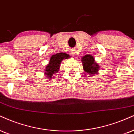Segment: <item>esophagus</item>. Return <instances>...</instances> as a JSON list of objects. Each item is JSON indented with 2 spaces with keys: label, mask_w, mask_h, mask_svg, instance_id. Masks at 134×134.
<instances>
[{
  "label": "esophagus",
  "mask_w": 134,
  "mask_h": 134,
  "mask_svg": "<svg viewBox=\"0 0 134 134\" xmlns=\"http://www.w3.org/2000/svg\"><path fill=\"white\" fill-rule=\"evenodd\" d=\"M72 55H73V57H76V56H77V53L73 52V53H72Z\"/></svg>",
  "instance_id": "34e87169"
}]
</instances>
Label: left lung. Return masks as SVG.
Returning <instances> with one entry per match:
<instances>
[{
  "instance_id": "left-lung-1",
  "label": "left lung",
  "mask_w": 134,
  "mask_h": 134,
  "mask_svg": "<svg viewBox=\"0 0 134 134\" xmlns=\"http://www.w3.org/2000/svg\"><path fill=\"white\" fill-rule=\"evenodd\" d=\"M81 61L82 62L83 70L89 75L96 74L99 70V65L95 62L92 55H86L82 57Z\"/></svg>"
}]
</instances>
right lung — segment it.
Listing matches in <instances>:
<instances>
[{"mask_svg": "<svg viewBox=\"0 0 134 134\" xmlns=\"http://www.w3.org/2000/svg\"><path fill=\"white\" fill-rule=\"evenodd\" d=\"M69 57V55L65 53H60L52 56L49 64L47 65L45 72V74L47 76V77L49 79L55 77V74L57 73L60 68V64L62 60L64 59H67Z\"/></svg>", "mask_w": 134, "mask_h": 134, "instance_id": "1", "label": "right lung"}]
</instances>
